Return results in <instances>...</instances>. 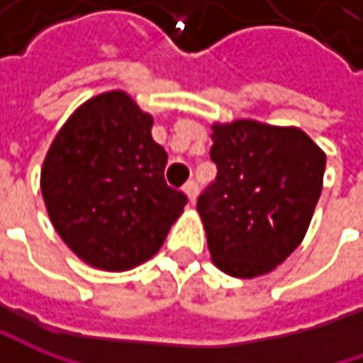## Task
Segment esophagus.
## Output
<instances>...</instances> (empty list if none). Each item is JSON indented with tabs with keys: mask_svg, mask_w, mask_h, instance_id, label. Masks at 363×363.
<instances>
[{
	"mask_svg": "<svg viewBox=\"0 0 363 363\" xmlns=\"http://www.w3.org/2000/svg\"><path fill=\"white\" fill-rule=\"evenodd\" d=\"M184 194L188 196V202L194 203L196 202V198H198V186H196V182H189L184 186Z\"/></svg>",
	"mask_w": 363,
	"mask_h": 363,
	"instance_id": "obj_1",
	"label": "esophagus"
}]
</instances>
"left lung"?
<instances>
[{"label": "left lung", "instance_id": "1", "mask_svg": "<svg viewBox=\"0 0 363 363\" xmlns=\"http://www.w3.org/2000/svg\"><path fill=\"white\" fill-rule=\"evenodd\" d=\"M216 182L198 200L208 250L236 279L274 271L303 242L323 189L325 153L299 127L212 123Z\"/></svg>", "mask_w": 363, "mask_h": 363}]
</instances>
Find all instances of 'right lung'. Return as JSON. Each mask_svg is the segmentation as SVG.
<instances>
[{
  "instance_id": "right-lung-1",
  "label": "right lung",
  "mask_w": 363,
  "mask_h": 363,
  "mask_svg": "<svg viewBox=\"0 0 363 363\" xmlns=\"http://www.w3.org/2000/svg\"><path fill=\"white\" fill-rule=\"evenodd\" d=\"M153 117L129 92L84 101L50 143L40 189L50 222L89 267L123 272L161 248L188 198L167 188Z\"/></svg>"
}]
</instances>
